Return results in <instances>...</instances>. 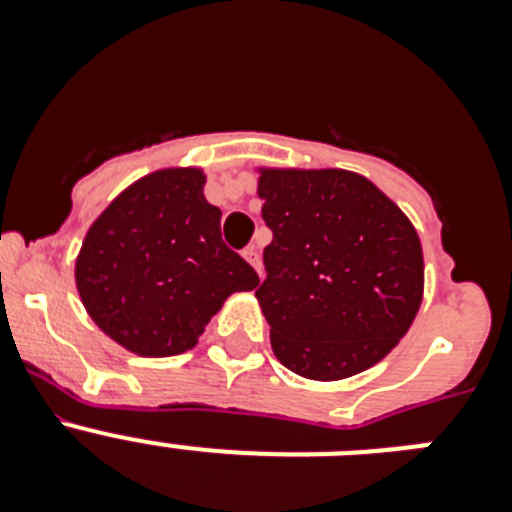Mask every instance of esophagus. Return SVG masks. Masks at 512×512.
Here are the masks:
<instances>
[{"label":"esophagus","mask_w":512,"mask_h":512,"mask_svg":"<svg viewBox=\"0 0 512 512\" xmlns=\"http://www.w3.org/2000/svg\"><path fill=\"white\" fill-rule=\"evenodd\" d=\"M243 256H246V261L253 266V269L259 271V277H261V253H259V248L248 246L246 251H243Z\"/></svg>","instance_id":"esophagus-1"}]
</instances>
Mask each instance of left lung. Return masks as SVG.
<instances>
[{
	"label": "left lung",
	"instance_id": "left-lung-1",
	"mask_svg": "<svg viewBox=\"0 0 512 512\" xmlns=\"http://www.w3.org/2000/svg\"><path fill=\"white\" fill-rule=\"evenodd\" d=\"M259 197L274 238L256 297L277 359L318 382L382 361L423 300V248L405 212L343 169H261Z\"/></svg>",
	"mask_w": 512,
	"mask_h": 512
}]
</instances>
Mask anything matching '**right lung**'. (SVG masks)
I'll list each match as a JSON object with an SVG mask.
<instances>
[{
	"label": "right lung",
	"mask_w": 512,
	"mask_h": 512,
	"mask_svg": "<svg viewBox=\"0 0 512 512\" xmlns=\"http://www.w3.org/2000/svg\"><path fill=\"white\" fill-rule=\"evenodd\" d=\"M200 169L143 176L94 220L76 259V289L94 323L138 356H176L197 343L233 292L259 284L230 251Z\"/></svg>",
	"instance_id": "add662e5"
}]
</instances>
